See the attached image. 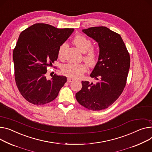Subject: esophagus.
Wrapping results in <instances>:
<instances>
[{
	"mask_svg": "<svg viewBox=\"0 0 152 152\" xmlns=\"http://www.w3.org/2000/svg\"><path fill=\"white\" fill-rule=\"evenodd\" d=\"M74 80V79L71 78H67V82H69V83H70V82H72V81H73Z\"/></svg>",
	"mask_w": 152,
	"mask_h": 152,
	"instance_id": "34e87169",
	"label": "esophagus"
}]
</instances>
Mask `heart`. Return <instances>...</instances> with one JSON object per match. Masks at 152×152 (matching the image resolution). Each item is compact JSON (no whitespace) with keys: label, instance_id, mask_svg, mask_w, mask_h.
<instances>
[{"label":"heart","instance_id":"1","mask_svg":"<svg viewBox=\"0 0 152 152\" xmlns=\"http://www.w3.org/2000/svg\"><path fill=\"white\" fill-rule=\"evenodd\" d=\"M74 43L80 50L85 53L83 59L85 63L90 67L95 66L97 61V53L96 50L92 48V42L87 37L78 34L73 40ZM67 48L66 42L63 43L58 49V56L61 58L63 56L64 52ZM86 71L85 65L83 64L68 63L64 64L62 67V72L66 75L72 78H79Z\"/></svg>","mask_w":152,"mask_h":152}]
</instances>
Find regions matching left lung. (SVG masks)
I'll return each mask as SVG.
<instances>
[{
	"label": "left lung",
	"mask_w": 152,
	"mask_h": 152,
	"mask_svg": "<svg viewBox=\"0 0 152 152\" xmlns=\"http://www.w3.org/2000/svg\"><path fill=\"white\" fill-rule=\"evenodd\" d=\"M99 44L98 61L90 74L96 83L82 81V88L76 93L78 102L88 110L107 108L121 95L126 85L130 57L119 34L106 27L82 30Z\"/></svg>",
	"instance_id": "obj_1"
}]
</instances>
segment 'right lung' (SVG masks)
Wrapping results in <instances>:
<instances>
[{
	"mask_svg": "<svg viewBox=\"0 0 152 152\" xmlns=\"http://www.w3.org/2000/svg\"><path fill=\"white\" fill-rule=\"evenodd\" d=\"M74 30L38 23L20 34L13 53L15 81L21 95L28 102L41 105L58 96L67 78L55 74L48 79L47 69L56 61L60 46Z\"/></svg>",
	"mask_w": 152,
	"mask_h": 152,
	"instance_id": "add662e5",
	"label": "right lung"
}]
</instances>
